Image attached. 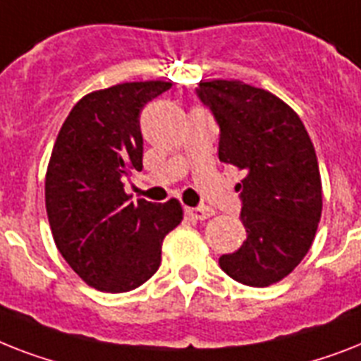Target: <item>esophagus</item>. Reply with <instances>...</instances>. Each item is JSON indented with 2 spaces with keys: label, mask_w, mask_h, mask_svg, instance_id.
I'll return each instance as SVG.
<instances>
[{
  "label": "esophagus",
  "mask_w": 361,
  "mask_h": 361,
  "mask_svg": "<svg viewBox=\"0 0 361 361\" xmlns=\"http://www.w3.org/2000/svg\"><path fill=\"white\" fill-rule=\"evenodd\" d=\"M187 215L192 216L195 221H206V219H209V216L215 215V211L211 209V207H206V206H200V207H187Z\"/></svg>",
  "instance_id": "1"
}]
</instances>
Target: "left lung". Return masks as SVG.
<instances>
[{
  "instance_id": "obj_1",
  "label": "left lung",
  "mask_w": 361,
  "mask_h": 361,
  "mask_svg": "<svg viewBox=\"0 0 361 361\" xmlns=\"http://www.w3.org/2000/svg\"><path fill=\"white\" fill-rule=\"evenodd\" d=\"M198 98L221 128L219 159L245 172L241 221L247 241L219 265L235 282H280L312 247L323 211L313 142L298 114L278 96L237 79L198 85Z\"/></svg>"
}]
</instances>
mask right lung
<instances>
[{"instance_id":"add662e5","label":"right lung","mask_w":361,"mask_h":361,"mask_svg":"<svg viewBox=\"0 0 361 361\" xmlns=\"http://www.w3.org/2000/svg\"><path fill=\"white\" fill-rule=\"evenodd\" d=\"M169 81L120 83L83 96L59 131L46 172L54 241L85 283L126 293L155 274L161 245L183 221L176 198L130 202L124 180L142 169L140 111Z\"/></svg>"}]
</instances>
